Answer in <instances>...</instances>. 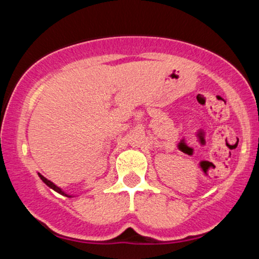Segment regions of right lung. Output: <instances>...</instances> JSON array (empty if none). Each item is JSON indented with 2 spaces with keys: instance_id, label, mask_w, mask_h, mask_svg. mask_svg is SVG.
Listing matches in <instances>:
<instances>
[{
  "instance_id": "add662e5",
  "label": "right lung",
  "mask_w": 259,
  "mask_h": 259,
  "mask_svg": "<svg viewBox=\"0 0 259 259\" xmlns=\"http://www.w3.org/2000/svg\"><path fill=\"white\" fill-rule=\"evenodd\" d=\"M38 177H40V178H41V180H42V181H44V183H45V184H46V185H47V186H50V187H51V189H53V190H55V191H57V192H58V194H61V195H63V196H67V197H72V196H69V195L64 194V192H63V191H62V190H61V189H59V187H58V186H56V185H55V184H53V183H52V181H50L49 179H46V178H45V177H42V175H41V174H38Z\"/></svg>"
}]
</instances>
